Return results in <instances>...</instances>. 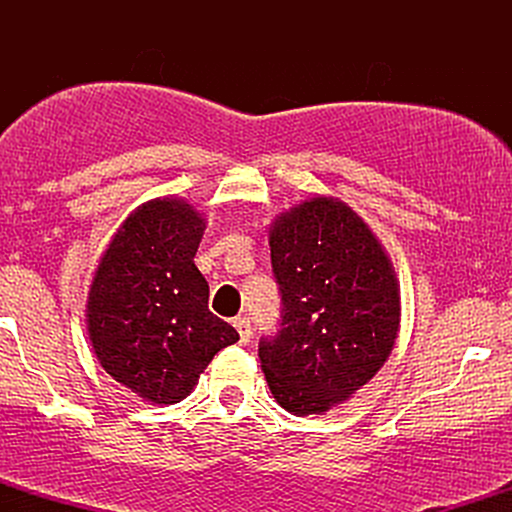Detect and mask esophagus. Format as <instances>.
I'll return each instance as SVG.
<instances>
[{
	"mask_svg": "<svg viewBox=\"0 0 512 512\" xmlns=\"http://www.w3.org/2000/svg\"><path fill=\"white\" fill-rule=\"evenodd\" d=\"M233 327H236L238 334H240V342L248 344V342H250V337H252V327H250V320H248V317H245V315L236 317V320H233Z\"/></svg>",
	"mask_w": 512,
	"mask_h": 512,
	"instance_id": "obj_1",
	"label": "esophagus"
}]
</instances>
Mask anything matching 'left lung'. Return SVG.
<instances>
[{"label": "left lung", "instance_id": "obj_1", "mask_svg": "<svg viewBox=\"0 0 512 512\" xmlns=\"http://www.w3.org/2000/svg\"><path fill=\"white\" fill-rule=\"evenodd\" d=\"M281 330L260 342L276 402L325 414L383 368L399 332V281L368 223L349 204L313 197L269 228Z\"/></svg>", "mask_w": 512, "mask_h": 512}]
</instances>
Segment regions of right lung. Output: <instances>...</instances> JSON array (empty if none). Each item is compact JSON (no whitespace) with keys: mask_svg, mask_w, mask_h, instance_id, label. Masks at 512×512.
I'll return each mask as SVG.
<instances>
[{"mask_svg":"<svg viewBox=\"0 0 512 512\" xmlns=\"http://www.w3.org/2000/svg\"><path fill=\"white\" fill-rule=\"evenodd\" d=\"M207 221L180 197H156L122 221L93 274L86 325L115 383L175 404L238 332L209 310L195 255Z\"/></svg>","mask_w":512,"mask_h":512,"instance_id":"add662e5","label":"right lung"}]
</instances>
